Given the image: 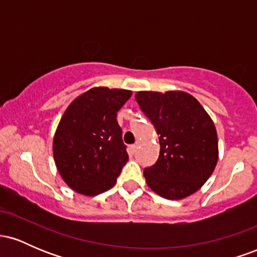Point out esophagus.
<instances>
[{
    "mask_svg": "<svg viewBox=\"0 0 257 257\" xmlns=\"http://www.w3.org/2000/svg\"><path fill=\"white\" fill-rule=\"evenodd\" d=\"M138 147H139V144H138V143H137V144H134V145H132V146H131V151H132V153H135V152H137Z\"/></svg>",
    "mask_w": 257,
    "mask_h": 257,
    "instance_id": "esophagus-1",
    "label": "esophagus"
}]
</instances>
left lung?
I'll list each match as a JSON object with an SVG mask.
<instances>
[{
	"mask_svg": "<svg viewBox=\"0 0 257 257\" xmlns=\"http://www.w3.org/2000/svg\"><path fill=\"white\" fill-rule=\"evenodd\" d=\"M135 100L155 125L161 146L157 162L144 170L147 186L170 200L197 192L219 159L216 128L208 112L182 90L138 91Z\"/></svg>",
	"mask_w": 257,
	"mask_h": 257,
	"instance_id": "1",
	"label": "left lung"
}]
</instances>
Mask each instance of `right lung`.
<instances>
[{"label":"right lung","mask_w":257,"mask_h":257,"mask_svg":"<svg viewBox=\"0 0 257 257\" xmlns=\"http://www.w3.org/2000/svg\"><path fill=\"white\" fill-rule=\"evenodd\" d=\"M132 90L94 87L77 96L59 122L53 156L60 176L83 196H96L116 184L128 162L117 112Z\"/></svg>","instance_id":"add662e5"}]
</instances>
